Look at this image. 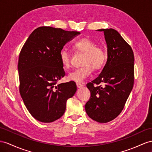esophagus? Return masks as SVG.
Returning a JSON list of instances; mask_svg holds the SVG:
<instances>
[{
	"label": "esophagus",
	"mask_w": 152,
	"mask_h": 152,
	"mask_svg": "<svg viewBox=\"0 0 152 152\" xmlns=\"http://www.w3.org/2000/svg\"><path fill=\"white\" fill-rule=\"evenodd\" d=\"M76 86H77V88H81V87H83V85L81 84V83H76Z\"/></svg>",
	"instance_id": "esophagus-1"
}]
</instances>
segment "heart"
Wrapping results in <instances>:
<instances>
[{
    "label": "heart",
    "mask_w": 152,
    "mask_h": 152,
    "mask_svg": "<svg viewBox=\"0 0 152 152\" xmlns=\"http://www.w3.org/2000/svg\"><path fill=\"white\" fill-rule=\"evenodd\" d=\"M73 48L77 53H84L81 63L83 66L70 72L67 79L69 81L81 83L91 75L93 69L98 71L103 67L106 63L107 54L103 48L97 46L94 41L87 38H83L76 42L73 45ZM59 58L64 69L70 67L71 54L65 49H61L60 51Z\"/></svg>",
    "instance_id": "obj_1"
}]
</instances>
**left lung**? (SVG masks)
I'll list each match as a JSON object with an SVG mask.
<instances>
[{
  "instance_id": "left-lung-1",
  "label": "left lung",
  "mask_w": 152,
  "mask_h": 152,
  "mask_svg": "<svg viewBox=\"0 0 152 152\" xmlns=\"http://www.w3.org/2000/svg\"><path fill=\"white\" fill-rule=\"evenodd\" d=\"M98 31L104 32L108 58L98 77L87 84L91 98L85 108L92 119L107 123L121 112L133 88L134 55L130 45L116 30Z\"/></svg>"
}]
</instances>
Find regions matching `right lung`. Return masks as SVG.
<instances>
[{
    "mask_svg": "<svg viewBox=\"0 0 152 152\" xmlns=\"http://www.w3.org/2000/svg\"><path fill=\"white\" fill-rule=\"evenodd\" d=\"M77 31L42 26L34 29L19 54V91L27 109L34 119L51 123L64 115L67 100L75 95L74 81L57 84L65 72L60 51Z\"/></svg>",
    "mask_w": 152,
    "mask_h": 152,
    "instance_id": "add662e5",
    "label": "right lung"
}]
</instances>
